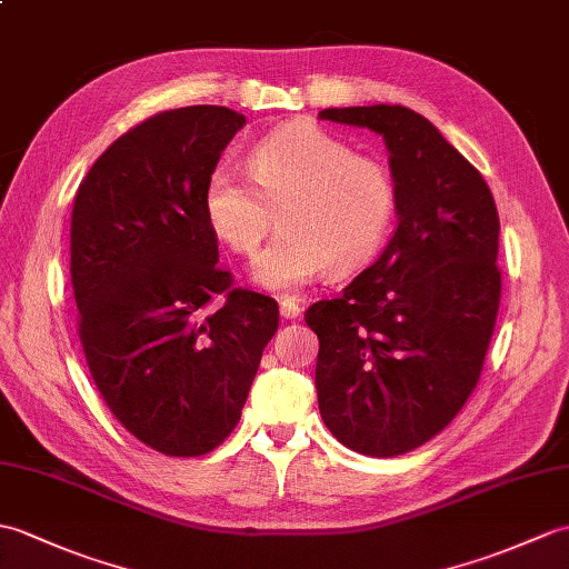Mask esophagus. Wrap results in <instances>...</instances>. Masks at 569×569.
<instances>
[{"instance_id":"1","label":"esophagus","mask_w":569,"mask_h":569,"mask_svg":"<svg viewBox=\"0 0 569 569\" xmlns=\"http://www.w3.org/2000/svg\"><path fill=\"white\" fill-rule=\"evenodd\" d=\"M279 310H281V317H286V320H296V317H300V302L296 298H281L279 302Z\"/></svg>"}]
</instances>
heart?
<instances>
[{
  "instance_id": "obj_1",
  "label": "heart",
  "mask_w": 569,
  "mask_h": 569,
  "mask_svg": "<svg viewBox=\"0 0 569 569\" xmlns=\"http://www.w3.org/2000/svg\"><path fill=\"white\" fill-rule=\"evenodd\" d=\"M247 167L249 177L228 162L210 171L206 220L234 252L254 254L279 216L281 230L249 269L257 286L276 293H293L325 271H359L398 213L390 169L315 123L276 128L254 144Z\"/></svg>"
}]
</instances>
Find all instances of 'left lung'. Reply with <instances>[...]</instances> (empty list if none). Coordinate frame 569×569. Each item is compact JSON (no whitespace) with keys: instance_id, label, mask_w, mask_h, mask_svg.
<instances>
[{"instance_id":"obj_1","label":"left lung","mask_w":569,"mask_h":569,"mask_svg":"<svg viewBox=\"0 0 569 569\" xmlns=\"http://www.w3.org/2000/svg\"><path fill=\"white\" fill-rule=\"evenodd\" d=\"M320 118L386 140L398 228L345 293L306 312L320 339L317 405L351 451L402 456L451 425L480 378L501 293L497 206L480 171L412 109Z\"/></svg>"}]
</instances>
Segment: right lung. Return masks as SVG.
Segmentation results:
<instances>
[{
  "instance_id": "add662e5",
  "label": "right lung",
  "mask_w": 569,
  "mask_h": 569,
  "mask_svg": "<svg viewBox=\"0 0 569 569\" xmlns=\"http://www.w3.org/2000/svg\"><path fill=\"white\" fill-rule=\"evenodd\" d=\"M224 106L157 113L79 183L70 273L91 378L121 425L164 456H203L240 421L279 329L269 296L232 288L203 210L208 174L242 130ZM216 292L226 306L206 313Z\"/></svg>"
}]
</instances>
